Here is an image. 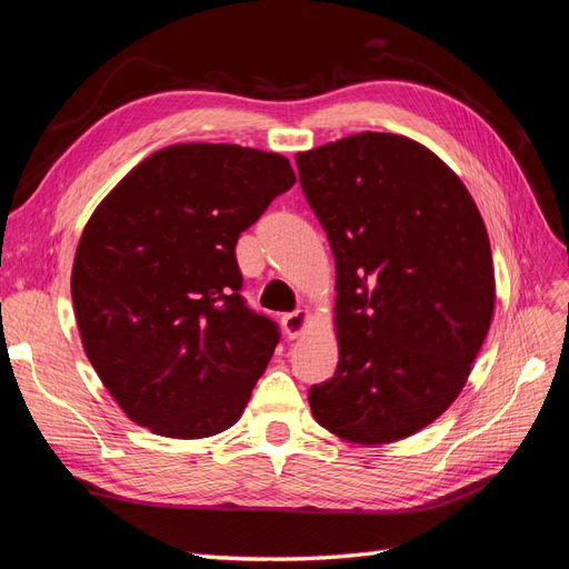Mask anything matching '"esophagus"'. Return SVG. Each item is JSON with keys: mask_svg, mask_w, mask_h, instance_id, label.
<instances>
[{"mask_svg": "<svg viewBox=\"0 0 569 569\" xmlns=\"http://www.w3.org/2000/svg\"><path fill=\"white\" fill-rule=\"evenodd\" d=\"M310 319H312L310 310H298V312L283 315V317H281V323H283L286 336H288L290 340L300 338V336L307 331V327H310Z\"/></svg>", "mask_w": 569, "mask_h": 569, "instance_id": "34e87169", "label": "esophagus"}]
</instances>
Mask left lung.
Here are the masks:
<instances>
[{"mask_svg": "<svg viewBox=\"0 0 569 569\" xmlns=\"http://www.w3.org/2000/svg\"><path fill=\"white\" fill-rule=\"evenodd\" d=\"M336 257L333 379L310 388L348 443L402 441L465 388L491 327L496 276L479 207L441 157L396 133L296 154Z\"/></svg>", "mask_w": 569, "mask_h": 569, "instance_id": "obj_1", "label": "left lung"}]
</instances>
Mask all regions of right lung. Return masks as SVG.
I'll return each instance as SVG.
<instances>
[{
    "instance_id": "obj_1",
    "label": "right lung",
    "mask_w": 569,
    "mask_h": 569,
    "mask_svg": "<svg viewBox=\"0 0 569 569\" xmlns=\"http://www.w3.org/2000/svg\"><path fill=\"white\" fill-rule=\"evenodd\" d=\"M296 173L279 152L178 142L144 157L78 240L73 312L126 417L167 438L231 429L279 343L240 298L238 236Z\"/></svg>"
}]
</instances>
